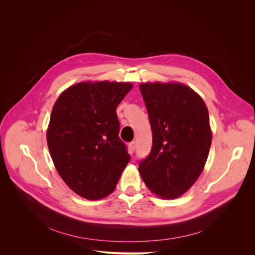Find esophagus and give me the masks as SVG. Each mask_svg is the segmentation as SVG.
I'll use <instances>...</instances> for the list:
<instances>
[{
    "instance_id": "esophagus-1",
    "label": "esophagus",
    "mask_w": 255,
    "mask_h": 255,
    "mask_svg": "<svg viewBox=\"0 0 255 255\" xmlns=\"http://www.w3.org/2000/svg\"><path fill=\"white\" fill-rule=\"evenodd\" d=\"M135 149H136V142L135 141L129 142V144H128V152H129L130 155H132V154L134 153Z\"/></svg>"
}]
</instances>
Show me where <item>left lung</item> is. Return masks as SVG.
Masks as SVG:
<instances>
[{
  "mask_svg": "<svg viewBox=\"0 0 255 255\" xmlns=\"http://www.w3.org/2000/svg\"><path fill=\"white\" fill-rule=\"evenodd\" d=\"M152 129V149L138 170L153 194L174 199L201 174L212 143L207 107L183 84L139 86Z\"/></svg>",
  "mask_w": 255,
  "mask_h": 255,
  "instance_id": "8db88e82",
  "label": "left lung"
}]
</instances>
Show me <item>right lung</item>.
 <instances>
[{"instance_id": "right-lung-1", "label": "right lung", "mask_w": 255, "mask_h": 255, "mask_svg": "<svg viewBox=\"0 0 255 255\" xmlns=\"http://www.w3.org/2000/svg\"><path fill=\"white\" fill-rule=\"evenodd\" d=\"M132 87L130 83H79L53 106L47 133L51 157L61 179L85 199L112 194L129 161L116 110Z\"/></svg>"}]
</instances>
